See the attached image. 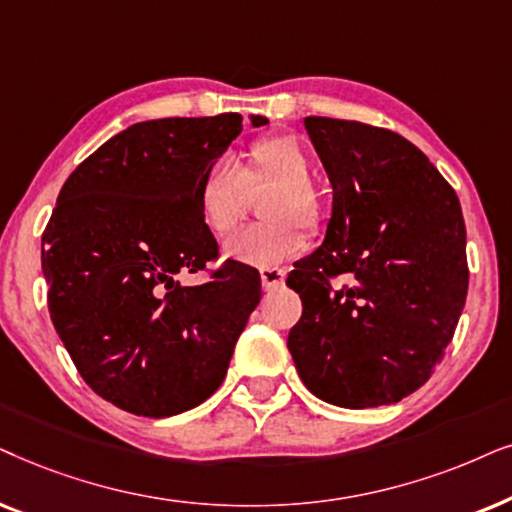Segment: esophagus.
Here are the masks:
<instances>
[{"instance_id": "1", "label": "esophagus", "mask_w": 512, "mask_h": 512, "mask_svg": "<svg viewBox=\"0 0 512 512\" xmlns=\"http://www.w3.org/2000/svg\"><path fill=\"white\" fill-rule=\"evenodd\" d=\"M260 278H262L264 290H276L285 283V271L278 269V267H262Z\"/></svg>"}]
</instances>
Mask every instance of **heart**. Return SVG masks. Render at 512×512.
I'll return each instance as SVG.
<instances>
[{
  "mask_svg": "<svg viewBox=\"0 0 512 512\" xmlns=\"http://www.w3.org/2000/svg\"><path fill=\"white\" fill-rule=\"evenodd\" d=\"M311 177V159L302 142L290 135H262L250 142L238 168L229 159L210 163L196 189V208L201 222L215 236H224L243 217L245 189L276 185L262 206L269 222L236 231L222 245L229 260L274 264L297 255L306 245L299 224H318L320 210Z\"/></svg>",
  "mask_w": 512,
  "mask_h": 512,
  "instance_id": "1",
  "label": "heart"
}]
</instances>
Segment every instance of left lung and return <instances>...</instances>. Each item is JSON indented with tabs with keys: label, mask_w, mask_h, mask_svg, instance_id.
Returning <instances> with one entry per match:
<instances>
[{
	"label": "left lung",
	"mask_w": 512,
	"mask_h": 512,
	"mask_svg": "<svg viewBox=\"0 0 512 512\" xmlns=\"http://www.w3.org/2000/svg\"><path fill=\"white\" fill-rule=\"evenodd\" d=\"M332 185L325 241L290 271L302 318L288 349L330 405H393L445 356L468 295L466 224L454 189L403 135L306 117Z\"/></svg>",
	"instance_id": "8db88e82"
}]
</instances>
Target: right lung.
<instances>
[{"label": "right lung", "instance_id": "add662e5", "mask_svg": "<svg viewBox=\"0 0 512 512\" xmlns=\"http://www.w3.org/2000/svg\"><path fill=\"white\" fill-rule=\"evenodd\" d=\"M241 131L234 112L142 121L60 189L42 236L49 313L86 384L121 410L161 419L201 405L260 304V274L236 260L201 285L175 281L220 255L196 189Z\"/></svg>", "mask_w": 512, "mask_h": 512}]
</instances>
